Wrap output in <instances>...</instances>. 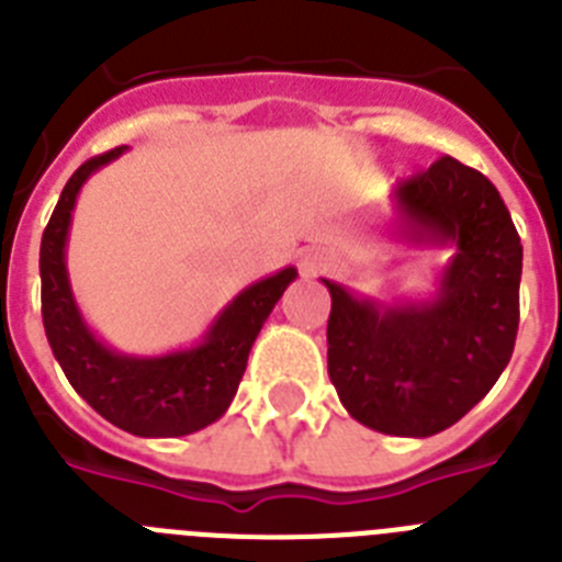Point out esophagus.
<instances>
[{
    "label": "esophagus",
    "instance_id": "esophagus-1",
    "mask_svg": "<svg viewBox=\"0 0 562 562\" xmlns=\"http://www.w3.org/2000/svg\"><path fill=\"white\" fill-rule=\"evenodd\" d=\"M321 267H324V256H317V252H312V256H306L304 261H301V270H304V276H315Z\"/></svg>",
    "mask_w": 562,
    "mask_h": 562
}]
</instances>
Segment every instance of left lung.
<instances>
[{
    "instance_id": "left-lung-1",
    "label": "left lung",
    "mask_w": 562,
    "mask_h": 562,
    "mask_svg": "<svg viewBox=\"0 0 562 562\" xmlns=\"http://www.w3.org/2000/svg\"><path fill=\"white\" fill-rule=\"evenodd\" d=\"M394 205L402 236L456 256L425 304H376L324 278L329 380L360 425L425 439L479 405L513 357L524 247L498 188L448 154L400 182Z\"/></svg>"
}]
</instances>
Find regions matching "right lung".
Returning a JSON list of instances; mask_svg holds the SVG:
<instances>
[{"instance_id": "obj_1", "label": "right lung", "mask_w": 562, "mask_h": 562, "mask_svg": "<svg viewBox=\"0 0 562 562\" xmlns=\"http://www.w3.org/2000/svg\"><path fill=\"white\" fill-rule=\"evenodd\" d=\"M123 151L126 146H117L83 162L67 180L44 227L38 252L44 331L69 385L114 428L146 439L196 434L231 408L252 342L297 270L284 267L238 292L213 321L205 340L193 349L162 357H128L103 346L78 312L64 247L81 186L89 173L117 160Z\"/></svg>"}]
</instances>
